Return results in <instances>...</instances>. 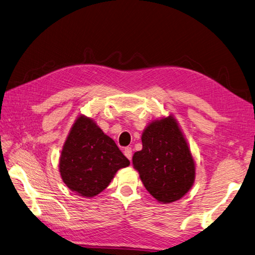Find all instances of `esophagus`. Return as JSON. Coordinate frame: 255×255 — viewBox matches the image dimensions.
<instances>
[{
    "mask_svg": "<svg viewBox=\"0 0 255 255\" xmlns=\"http://www.w3.org/2000/svg\"><path fill=\"white\" fill-rule=\"evenodd\" d=\"M124 154H125V156L129 160H131V158H132V149H131V147L124 148Z\"/></svg>",
    "mask_w": 255,
    "mask_h": 255,
    "instance_id": "34e87169",
    "label": "esophagus"
}]
</instances>
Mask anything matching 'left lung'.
<instances>
[{"mask_svg": "<svg viewBox=\"0 0 255 255\" xmlns=\"http://www.w3.org/2000/svg\"><path fill=\"white\" fill-rule=\"evenodd\" d=\"M142 149L132 165L147 192L161 204L181 199L195 181V160L173 115L152 121L143 130Z\"/></svg>", "mask_w": 255, "mask_h": 255, "instance_id": "obj_1", "label": "left lung"}]
</instances>
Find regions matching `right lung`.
Masks as SVG:
<instances>
[{"label":"right lung","mask_w":255,"mask_h":255,"mask_svg":"<svg viewBox=\"0 0 255 255\" xmlns=\"http://www.w3.org/2000/svg\"><path fill=\"white\" fill-rule=\"evenodd\" d=\"M129 165L114 140L94 120L83 114L77 117L59 159L61 179L72 192L94 197L109 186L120 169Z\"/></svg>","instance_id":"obj_1"}]
</instances>
